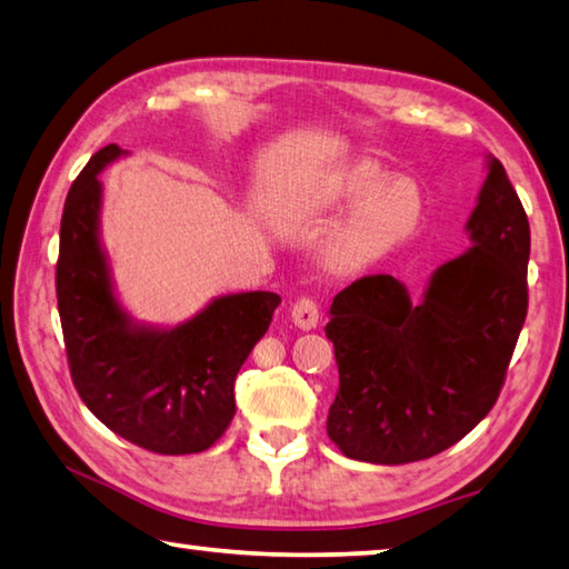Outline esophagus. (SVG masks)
Here are the masks:
<instances>
[{"mask_svg": "<svg viewBox=\"0 0 569 569\" xmlns=\"http://www.w3.org/2000/svg\"><path fill=\"white\" fill-rule=\"evenodd\" d=\"M291 318H293V323H296L298 328H303V330L316 328V326H318V318H320L316 298H311V296H301V298H298V301H296L293 308H291Z\"/></svg>", "mask_w": 569, "mask_h": 569, "instance_id": "34e87169", "label": "esophagus"}]
</instances>
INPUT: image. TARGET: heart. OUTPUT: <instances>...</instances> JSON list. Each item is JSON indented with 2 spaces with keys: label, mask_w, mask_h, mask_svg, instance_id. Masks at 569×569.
I'll list each match as a JSON object with an SVG mask.
<instances>
[{
  "label": "heart",
  "mask_w": 569,
  "mask_h": 569,
  "mask_svg": "<svg viewBox=\"0 0 569 569\" xmlns=\"http://www.w3.org/2000/svg\"><path fill=\"white\" fill-rule=\"evenodd\" d=\"M378 173L368 167H358L340 183L343 193H363L373 189ZM420 191L418 186L408 179H396L386 186H380L356 211L350 229L346 233L348 251H370L378 246L406 236L420 219Z\"/></svg>",
  "instance_id": "heart-1"
}]
</instances>
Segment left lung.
I'll list each match as a JSON object with an SVG mask.
<instances>
[{
	"instance_id": "1",
	"label": "left lung",
	"mask_w": 569,
	"mask_h": 569,
	"mask_svg": "<svg viewBox=\"0 0 569 569\" xmlns=\"http://www.w3.org/2000/svg\"><path fill=\"white\" fill-rule=\"evenodd\" d=\"M472 249L442 263L420 303L388 273L330 306L340 386L328 438L346 458L402 465L462 440L498 400L528 316L530 223L498 159L468 221Z\"/></svg>"
}]
</instances>
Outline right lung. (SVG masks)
Instances as JSON below:
<instances>
[{
	"mask_svg": "<svg viewBox=\"0 0 569 569\" xmlns=\"http://www.w3.org/2000/svg\"><path fill=\"white\" fill-rule=\"evenodd\" d=\"M99 149L71 183L61 213L57 303L79 398L123 440L159 456L211 448L231 426L236 376L271 326L281 296L216 298L171 330L131 326L111 291L99 246L97 173L121 157Z\"/></svg>",
	"mask_w": 569,
	"mask_h": 569,
	"instance_id": "add662e5",
	"label": "right lung"
}]
</instances>
